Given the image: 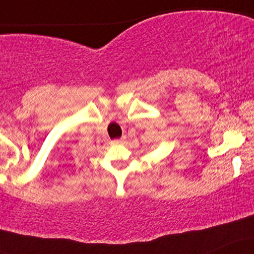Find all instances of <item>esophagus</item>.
<instances>
[{
    "mask_svg": "<svg viewBox=\"0 0 254 254\" xmlns=\"http://www.w3.org/2000/svg\"><path fill=\"white\" fill-rule=\"evenodd\" d=\"M122 142H124V138H118V139H115V141H113V143L119 144V143H122Z\"/></svg>",
    "mask_w": 254,
    "mask_h": 254,
    "instance_id": "esophagus-1",
    "label": "esophagus"
}]
</instances>
